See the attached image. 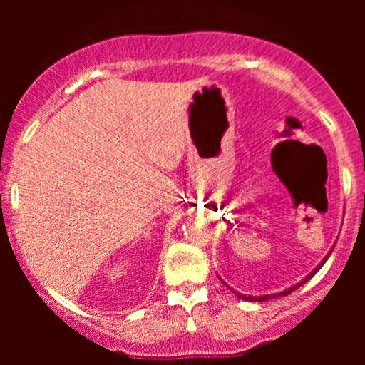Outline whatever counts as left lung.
Here are the masks:
<instances>
[{
    "label": "left lung",
    "mask_w": 365,
    "mask_h": 365,
    "mask_svg": "<svg viewBox=\"0 0 365 365\" xmlns=\"http://www.w3.org/2000/svg\"><path fill=\"white\" fill-rule=\"evenodd\" d=\"M329 254H331V252H329ZM329 254H328V255H326V257H324V259H322V261H321L319 264H317V266H316V267H314V271H311V273H309L307 276H305V278L302 279V282H299V283H297V284H293V287H290V288H288V290H283V292H279V293H271V295H261V297H254V295H242V293H238V292H233V293H235V295L238 297V299H242V300H249V302H264V300L278 299V297H287V295H288V293H292L293 290H297V288H299V287H302V284H304L305 282H309V279H311V278H312V276H314V274H316V273H317V271H319V269H321V267H322V264H324L326 261H328ZM223 283H225V282H223ZM225 284H226V283H225ZM230 290H232V288H230Z\"/></svg>",
    "instance_id": "obj_1"
}]
</instances>
